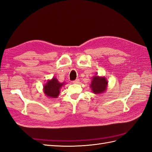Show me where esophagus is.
Wrapping results in <instances>:
<instances>
[{
  "label": "esophagus",
  "instance_id": "1",
  "mask_svg": "<svg viewBox=\"0 0 152 152\" xmlns=\"http://www.w3.org/2000/svg\"><path fill=\"white\" fill-rule=\"evenodd\" d=\"M72 83H75V84H78L80 83V80L79 79H76V80L74 81Z\"/></svg>",
  "mask_w": 152,
  "mask_h": 152
}]
</instances>
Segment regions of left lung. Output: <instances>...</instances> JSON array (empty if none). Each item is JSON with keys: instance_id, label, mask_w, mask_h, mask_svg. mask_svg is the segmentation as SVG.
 <instances>
[{"instance_id": "1", "label": "left lung", "mask_w": 152, "mask_h": 152, "mask_svg": "<svg viewBox=\"0 0 152 152\" xmlns=\"http://www.w3.org/2000/svg\"><path fill=\"white\" fill-rule=\"evenodd\" d=\"M107 85L108 81L105 76H99L96 75L93 76L90 87L94 94L99 95L106 92Z\"/></svg>"}]
</instances>
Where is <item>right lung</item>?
<instances>
[{
  "label": "right lung",
  "instance_id": "1",
  "mask_svg": "<svg viewBox=\"0 0 152 152\" xmlns=\"http://www.w3.org/2000/svg\"><path fill=\"white\" fill-rule=\"evenodd\" d=\"M67 84L65 82L60 83L55 77L48 80L43 85V92L46 96L51 99H56L58 97L60 93V89L63 86Z\"/></svg>",
  "mask_w": 152,
  "mask_h": 152
}]
</instances>
